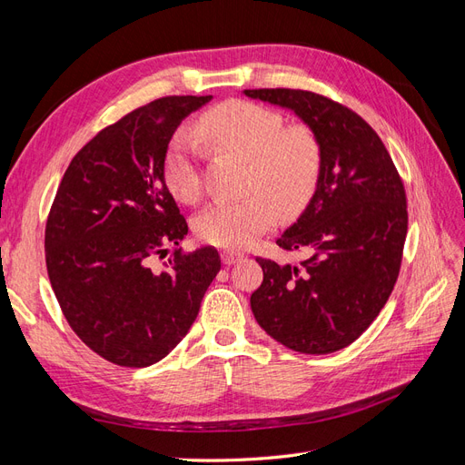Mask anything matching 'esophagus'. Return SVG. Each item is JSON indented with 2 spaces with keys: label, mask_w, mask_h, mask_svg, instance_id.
<instances>
[{
  "label": "esophagus",
  "mask_w": 465,
  "mask_h": 465,
  "mask_svg": "<svg viewBox=\"0 0 465 465\" xmlns=\"http://www.w3.org/2000/svg\"><path fill=\"white\" fill-rule=\"evenodd\" d=\"M244 258V254H241V252H223L221 254V260L224 265H232L236 262H241Z\"/></svg>",
  "instance_id": "1"
}]
</instances>
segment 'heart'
<instances>
[{
    "instance_id": "obj_1",
    "label": "heart",
    "mask_w": 465,
    "mask_h": 465,
    "mask_svg": "<svg viewBox=\"0 0 465 465\" xmlns=\"http://www.w3.org/2000/svg\"><path fill=\"white\" fill-rule=\"evenodd\" d=\"M195 134L219 151L248 161L244 200H215L195 219V232L221 248H246L272 229L279 209L291 213L311 198L322 168V149L306 128H285L277 112L246 101L223 103L198 120ZM164 182L178 200L193 202L202 192L200 149L178 134L164 157Z\"/></svg>"
}]
</instances>
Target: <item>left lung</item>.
I'll return each mask as SVG.
<instances>
[{
	"label": "left lung",
	"instance_id": "1",
	"mask_svg": "<svg viewBox=\"0 0 465 465\" xmlns=\"http://www.w3.org/2000/svg\"><path fill=\"white\" fill-rule=\"evenodd\" d=\"M244 94L294 112L322 149L312 198L277 238L311 258L301 265L256 258L263 281L250 297L252 312L281 345L333 353L371 326L396 285L407 234L401 178L382 139L347 106L299 89Z\"/></svg>",
	"mask_w": 465,
	"mask_h": 465
}]
</instances>
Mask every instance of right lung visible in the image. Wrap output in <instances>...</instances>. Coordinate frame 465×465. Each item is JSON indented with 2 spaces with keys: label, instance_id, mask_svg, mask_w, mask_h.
I'll use <instances>...</instances> for the list:
<instances>
[{
  "label": "right lung",
  "instance_id": "add662e5",
  "mask_svg": "<svg viewBox=\"0 0 465 465\" xmlns=\"http://www.w3.org/2000/svg\"><path fill=\"white\" fill-rule=\"evenodd\" d=\"M211 98L164 96L125 114L75 154L55 192L45 236L54 294L79 340L120 367L171 353L221 270L215 248H176L188 223L164 182L176 128ZM168 245L173 256L154 266Z\"/></svg>",
  "mask_w": 465,
  "mask_h": 465
}]
</instances>
